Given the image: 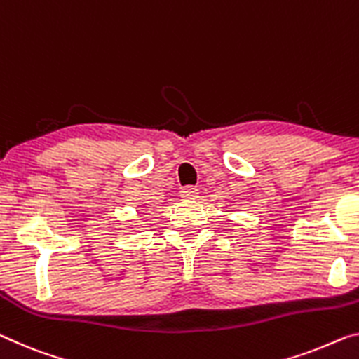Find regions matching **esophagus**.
<instances>
[{"label":"esophagus","instance_id":"esophagus-1","mask_svg":"<svg viewBox=\"0 0 359 359\" xmlns=\"http://www.w3.org/2000/svg\"><path fill=\"white\" fill-rule=\"evenodd\" d=\"M197 191L198 189L196 186H184V187H181L180 194H181V197H184V198H194L198 194Z\"/></svg>","mask_w":359,"mask_h":359}]
</instances>
